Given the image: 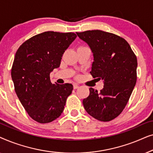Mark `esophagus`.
I'll list each match as a JSON object with an SVG mask.
<instances>
[{"mask_svg":"<svg viewBox=\"0 0 153 153\" xmlns=\"http://www.w3.org/2000/svg\"><path fill=\"white\" fill-rule=\"evenodd\" d=\"M73 88H74V89H77L79 88V85L77 84H74V85H73Z\"/></svg>","mask_w":153,"mask_h":153,"instance_id":"obj_1","label":"esophagus"}]
</instances>
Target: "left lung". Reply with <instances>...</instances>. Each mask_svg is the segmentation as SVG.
<instances>
[{"label": "left lung", "instance_id": "left-lung-1", "mask_svg": "<svg viewBox=\"0 0 153 153\" xmlns=\"http://www.w3.org/2000/svg\"><path fill=\"white\" fill-rule=\"evenodd\" d=\"M93 56L91 74L103 80L100 92L90 88L83 100L88 114L98 120L110 121L124 109L137 82V59L125 39L102 30L76 33Z\"/></svg>", "mask_w": 153, "mask_h": 153}]
</instances>
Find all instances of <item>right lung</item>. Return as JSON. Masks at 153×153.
<instances>
[{
  "mask_svg": "<svg viewBox=\"0 0 153 153\" xmlns=\"http://www.w3.org/2000/svg\"><path fill=\"white\" fill-rule=\"evenodd\" d=\"M76 35L47 31L23 43L16 52L11 76L16 95L33 120L48 123L63 111L71 83L53 84L50 74L60 67L64 52Z\"/></svg>",
  "mask_w": 153,
  "mask_h": 153,
  "instance_id": "1",
  "label": "right lung"
}]
</instances>
